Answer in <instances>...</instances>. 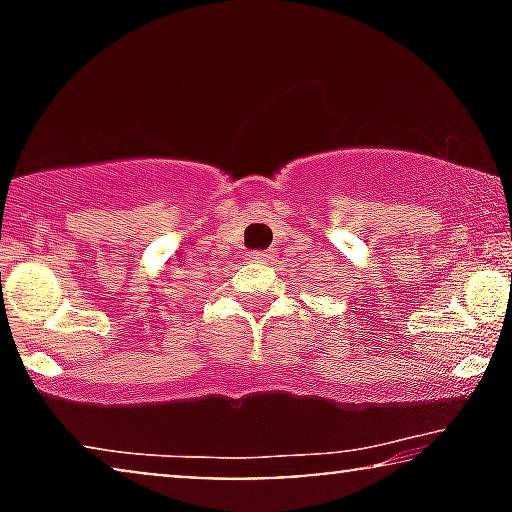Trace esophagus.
Returning <instances> with one entry per match:
<instances>
[{"label": "esophagus", "instance_id": "34e87169", "mask_svg": "<svg viewBox=\"0 0 512 512\" xmlns=\"http://www.w3.org/2000/svg\"><path fill=\"white\" fill-rule=\"evenodd\" d=\"M272 258H275L272 251H249L247 254V261H254V263H268Z\"/></svg>", "mask_w": 512, "mask_h": 512}]
</instances>
